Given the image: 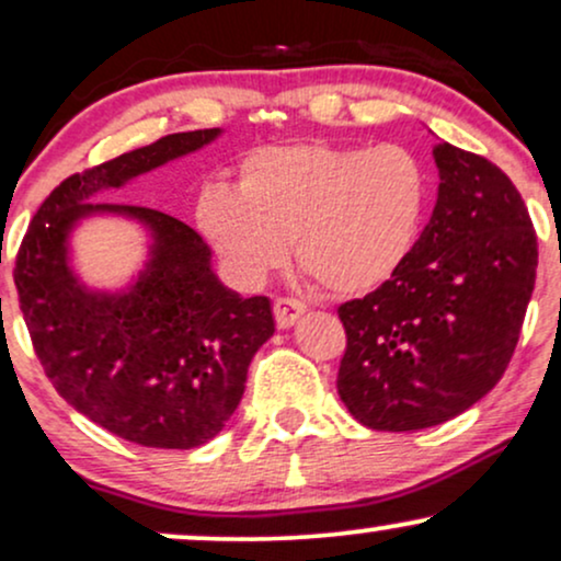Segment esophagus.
<instances>
[{
	"label": "esophagus",
	"instance_id": "esophagus-1",
	"mask_svg": "<svg viewBox=\"0 0 561 561\" xmlns=\"http://www.w3.org/2000/svg\"><path fill=\"white\" fill-rule=\"evenodd\" d=\"M273 312H275V322H278V328L288 330L299 322V317L304 314V304L296 299H275Z\"/></svg>",
	"mask_w": 561,
	"mask_h": 561
}]
</instances>
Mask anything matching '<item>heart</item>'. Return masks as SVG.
<instances>
[{
	"label": "heart",
	"mask_w": 561,
	"mask_h": 561,
	"mask_svg": "<svg viewBox=\"0 0 561 561\" xmlns=\"http://www.w3.org/2000/svg\"><path fill=\"white\" fill-rule=\"evenodd\" d=\"M428 174L403 145H267L241 158L237 190L205 186L197 224L247 286L286 260L335 299L371 294L416 247Z\"/></svg>",
	"instance_id": "heart-1"
}]
</instances>
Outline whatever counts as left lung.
Segmentation results:
<instances>
[{
  "mask_svg": "<svg viewBox=\"0 0 561 561\" xmlns=\"http://www.w3.org/2000/svg\"><path fill=\"white\" fill-rule=\"evenodd\" d=\"M432 218L403 267L337 309L348 345L337 396L358 424L416 432L500 382L536 286L538 241L520 192L486 158L442 140Z\"/></svg>",
  "mask_w": 561,
  "mask_h": 561,
  "instance_id": "8db88e82",
  "label": "left lung"
}]
</instances>
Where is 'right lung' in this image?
<instances>
[{"mask_svg": "<svg viewBox=\"0 0 561 561\" xmlns=\"http://www.w3.org/2000/svg\"><path fill=\"white\" fill-rule=\"evenodd\" d=\"M220 135H165L65 179L18 252L20 309L46 377L75 411L142 447L192 449L216 437L275 333L273 307L220 283L195 228L150 207L93 199ZM90 217L129 219L149 239L144 265L119 289L90 287L73 267V231Z\"/></svg>", "mask_w": 561, "mask_h": 561, "instance_id": "obj_1", "label": "right lung"}]
</instances>
